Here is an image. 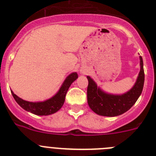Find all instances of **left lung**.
<instances>
[{
    "instance_id": "obj_1",
    "label": "left lung",
    "mask_w": 156,
    "mask_h": 156,
    "mask_svg": "<svg viewBox=\"0 0 156 156\" xmlns=\"http://www.w3.org/2000/svg\"><path fill=\"white\" fill-rule=\"evenodd\" d=\"M140 69L133 87L122 94H108L101 90L91 77L88 80L87 102L90 109L95 113L103 116L113 117L127 112L137 101L143 90L144 73L143 59L140 56Z\"/></svg>"
}]
</instances>
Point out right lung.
I'll use <instances>...</instances> for the list:
<instances>
[{
  "instance_id": "add662e5",
  "label": "right lung",
  "mask_w": 156,
  "mask_h": 156,
  "mask_svg": "<svg viewBox=\"0 0 156 156\" xmlns=\"http://www.w3.org/2000/svg\"><path fill=\"white\" fill-rule=\"evenodd\" d=\"M78 78L76 73H72L66 77L58 91L53 97L44 101L32 102L25 101L18 97L12 91V94L16 102L21 106L23 109L30 112L31 113L37 115H48L55 113L62 107L65 102V98L70 85Z\"/></svg>"
}]
</instances>
